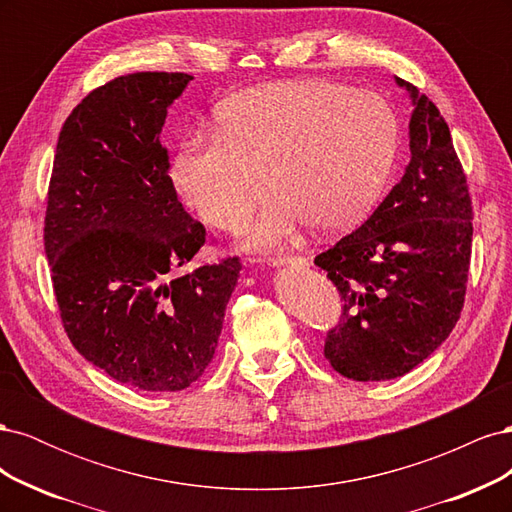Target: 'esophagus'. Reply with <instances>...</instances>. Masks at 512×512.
Segmentation results:
<instances>
[{
	"label": "esophagus",
	"instance_id": "1",
	"mask_svg": "<svg viewBox=\"0 0 512 512\" xmlns=\"http://www.w3.org/2000/svg\"><path fill=\"white\" fill-rule=\"evenodd\" d=\"M269 265H271V267H290V265H299V267H303V265H307V262H305V258L277 256V258H271V260H269Z\"/></svg>",
	"mask_w": 512,
	"mask_h": 512
}]
</instances>
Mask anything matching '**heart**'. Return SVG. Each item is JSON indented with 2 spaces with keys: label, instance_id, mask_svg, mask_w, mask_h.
I'll use <instances>...</instances> for the list:
<instances>
[{
  "label": "heart",
  "instance_id": "obj_1",
  "mask_svg": "<svg viewBox=\"0 0 512 512\" xmlns=\"http://www.w3.org/2000/svg\"><path fill=\"white\" fill-rule=\"evenodd\" d=\"M399 141L393 106L335 81L250 87L215 108V134L183 141L170 164L175 188L215 230L232 232L265 194L245 230L252 250H273L309 222L335 232L359 222L391 173Z\"/></svg>",
  "mask_w": 512,
  "mask_h": 512
}]
</instances>
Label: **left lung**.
<instances>
[{"instance_id":"8db88e82","label":"left lung","mask_w":512,"mask_h":512,"mask_svg":"<svg viewBox=\"0 0 512 512\" xmlns=\"http://www.w3.org/2000/svg\"><path fill=\"white\" fill-rule=\"evenodd\" d=\"M410 162L378 209L316 256L344 301L324 356L344 378L393 380L442 346L466 299L472 200L451 132L425 94L406 81Z\"/></svg>"}]
</instances>
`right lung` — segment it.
Returning a JSON list of instances; mask_svg holds the SVG:
<instances>
[{
	"mask_svg": "<svg viewBox=\"0 0 512 512\" xmlns=\"http://www.w3.org/2000/svg\"><path fill=\"white\" fill-rule=\"evenodd\" d=\"M194 76L134 72L74 108L59 132L44 252L64 329L85 361L147 393L205 374L241 262L175 275L205 245L179 203L160 134Z\"/></svg>",
	"mask_w": 512,
	"mask_h": 512,
	"instance_id": "add662e5",
	"label": "right lung"
}]
</instances>
